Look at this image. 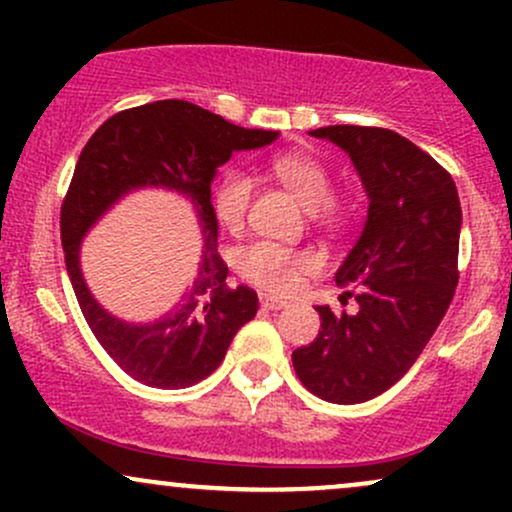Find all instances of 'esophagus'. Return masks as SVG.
<instances>
[{"label":"esophagus","instance_id":"esophagus-1","mask_svg":"<svg viewBox=\"0 0 512 512\" xmlns=\"http://www.w3.org/2000/svg\"><path fill=\"white\" fill-rule=\"evenodd\" d=\"M260 303H262L264 310H281V308H286V301H279V298H274V296H260Z\"/></svg>","mask_w":512,"mask_h":512}]
</instances>
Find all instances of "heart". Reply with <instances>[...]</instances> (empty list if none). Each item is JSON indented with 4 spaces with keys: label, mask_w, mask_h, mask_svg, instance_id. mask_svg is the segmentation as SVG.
Instances as JSON below:
<instances>
[{
    "label": "heart",
    "mask_w": 512,
    "mask_h": 512,
    "mask_svg": "<svg viewBox=\"0 0 512 512\" xmlns=\"http://www.w3.org/2000/svg\"><path fill=\"white\" fill-rule=\"evenodd\" d=\"M269 173L291 190L308 211H320L332 197V175L310 154H279L269 161ZM252 199V178L231 168L221 175L211 195L216 219L228 231H240ZM320 260L313 252L289 250L274 243H252L236 252V269L252 284L272 293H293L305 274H313Z\"/></svg>",
    "instance_id": "heart-1"
}]
</instances>
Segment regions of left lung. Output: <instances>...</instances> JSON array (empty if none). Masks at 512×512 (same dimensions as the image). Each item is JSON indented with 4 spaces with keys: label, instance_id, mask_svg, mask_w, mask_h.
<instances>
[{
    "label": "left lung",
    "instance_id": "8db88e82",
    "mask_svg": "<svg viewBox=\"0 0 512 512\" xmlns=\"http://www.w3.org/2000/svg\"><path fill=\"white\" fill-rule=\"evenodd\" d=\"M310 137L351 158L368 214L334 274L339 289L356 286L358 310L334 315L330 305H317L320 332L291 358L313 395L358 404L383 395L414 366L448 313L457 286L460 197L448 170L392 129L330 125Z\"/></svg>",
    "mask_w": 512,
    "mask_h": 512
}]
</instances>
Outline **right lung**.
I'll list each match as a JSON object with an SVG mask.
<instances>
[{"label": "right lung", "instance_id": "right-lung-1", "mask_svg": "<svg viewBox=\"0 0 512 512\" xmlns=\"http://www.w3.org/2000/svg\"><path fill=\"white\" fill-rule=\"evenodd\" d=\"M279 139L272 129H245L187 101H156L122 110L96 129L81 151L62 204L67 274L88 327L108 356L139 383L182 390L221 366L240 327L257 313V293L226 284L216 252L219 219L211 182L236 151ZM173 191L193 204L205 250L198 276L168 311L146 323L110 314L87 289L80 245L91 227L132 191Z\"/></svg>", "mask_w": 512, "mask_h": 512}]
</instances>
